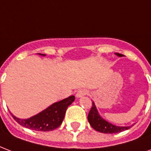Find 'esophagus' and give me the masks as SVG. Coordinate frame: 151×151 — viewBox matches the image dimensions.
<instances>
[{"instance_id": "1", "label": "esophagus", "mask_w": 151, "mask_h": 151, "mask_svg": "<svg viewBox=\"0 0 151 151\" xmlns=\"http://www.w3.org/2000/svg\"><path fill=\"white\" fill-rule=\"evenodd\" d=\"M88 91L86 89H80L76 93V97L77 98H80V97H83V96L88 95Z\"/></svg>"}]
</instances>
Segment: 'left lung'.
Instances as JSON below:
<instances>
[{"label":"left lung","mask_w":151,"mask_h":151,"mask_svg":"<svg viewBox=\"0 0 151 151\" xmlns=\"http://www.w3.org/2000/svg\"><path fill=\"white\" fill-rule=\"evenodd\" d=\"M114 54L118 56H119V57L123 56V55L120 54V53H114ZM88 119L90 125L91 126V127L99 132H101V133H119L121 131L128 130L130 128V127H118V126L113 125L111 123H108L106 120H104L99 114L98 110L96 108L94 102H92V106H91L89 114L88 115Z\"/></svg>","instance_id":"8db88e82"}]
</instances>
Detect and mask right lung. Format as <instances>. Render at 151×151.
Returning a JSON list of instances; mask_svg holds the SVG:
<instances>
[{
	"label": "right lung",
	"instance_id": "add662e5",
	"mask_svg": "<svg viewBox=\"0 0 151 151\" xmlns=\"http://www.w3.org/2000/svg\"><path fill=\"white\" fill-rule=\"evenodd\" d=\"M39 55H45V54L40 53ZM74 100V96H69L68 98L64 99L61 101L54 103L43 111L26 119H19L12 114H11L20 125L30 130L37 131H53L61 125L68 106L71 105Z\"/></svg>",
	"mask_w": 151,
	"mask_h": 151
}]
</instances>
